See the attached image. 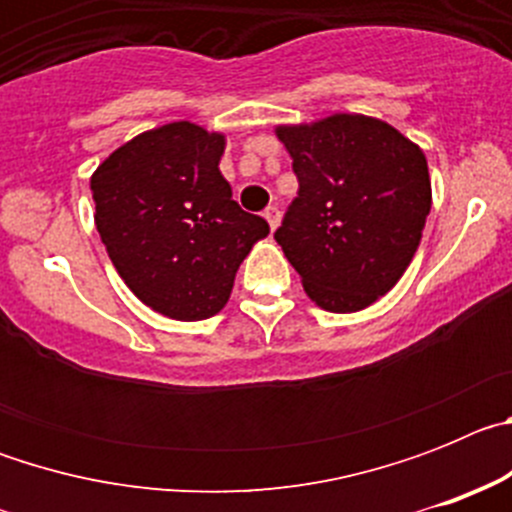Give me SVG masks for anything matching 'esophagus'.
Listing matches in <instances>:
<instances>
[{
  "label": "esophagus",
  "mask_w": 512,
  "mask_h": 512,
  "mask_svg": "<svg viewBox=\"0 0 512 512\" xmlns=\"http://www.w3.org/2000/svg\"><path fill=\"white\" fill-rule=\"evenodd\" d=\"M264 217H266V223H269V228L271 230H277V225H279V207L277 205H271V207H266L264 210Z\"/></svg>",
  "instance_id": "34e87169"
}]
</instances>
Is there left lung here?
<instances>
[{
  "instance_id": "obj_1",
  "label": "left lung",
  "mask_w": 512,
  "mask_h": 512,
  "mask_svg": "<svg viewBox=\"0 0 512 512\" xmlns=\"http://www.w3.org/2000/svg\"><path fill=\"white\" fill-rule=\"evenodd\" d=\"M300 192L274 233L307 297L356 312L400 282L431 212L425 153L366 115L279 125Z\"/></svg>"
}]
</instances>
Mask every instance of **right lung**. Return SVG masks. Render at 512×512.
Instances as JSON below:
<instances>
[{
  "instance_id": "add662e5",
  "label": "right lung",
  "mask_w": 512,
  "mask_h": 512,
  "mask_svg": "<svg viewBox=\"0 0 512 512\" xmlns=\"http://www.w3.org/2000/svg\"><path fill=\"white\" fill-rule=\"evenodd\" d=\"M223 133L169 122L135 135L92 174L94 223L117 274L151 310L205 320L223 310L235 271L269 235L243 212L217 164Z\"/></svg>"
}]
</instances>
